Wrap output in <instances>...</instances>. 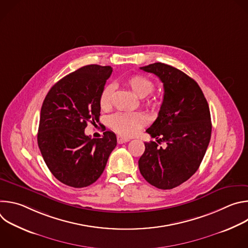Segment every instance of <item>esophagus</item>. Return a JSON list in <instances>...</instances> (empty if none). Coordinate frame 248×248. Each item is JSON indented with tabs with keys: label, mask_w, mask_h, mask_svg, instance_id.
<instances>
[{
	"label": "esophagus",
	"mask_w": 248,
	"mask_h": 248,
	"mask_svg": "<svg viewBox=\"0 0 248 248\" xmlns=\"http://www.w3.org/2000/svg\"><path fill=\"white\" fill-rule=\"evenodd\" d=\"M117 141L119 144H123V143H125V142H128L129 141V138H126V137H123V136H118L117 137Z\"/></svg>",
	"instance_id": "esophagus-1"
}]
</instances>
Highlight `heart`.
I'll return each mask as SVG.
<instances>
[{
	"label": "heart",
	"instance_id": "b5f03b06",
	"mask_svg": "<svg viewBox=\"0 0 248 248\" xmlns=\"http://www.w3.org/2000/svg\"><path fill=\"white\" fill-rule=\"evenodd\" d=\"M126 85L131 91L139 98L148 96L155 88V83L148 78L134 75L129 77L125 80ZM115 85L113 83L106 84L99 96V105L102 110H108L111 108L113 95L115 92ZM152 109H157L160 106V102L156 99L151 100L147 104ZM110 127L123 136H132L136 134L146 124L145 117L140 113H117L109 118Z\"/></svg>",
	"mask_w": 248,
	"mask_h": 248
}]
</instances>
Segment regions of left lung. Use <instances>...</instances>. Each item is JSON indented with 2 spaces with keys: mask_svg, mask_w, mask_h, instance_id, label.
Listing matches in <instances>:
<instances>
[{
  "mask_svg": "<svg viewBox=\"0 0 248 248\" xmlns=\"http://www.w3.org/2000/svg\"><path fill=\"white\" fill-rule=\"evenodd\" d=\"M140 69L160 78L164 99L158 118L146 130L157 142L144 143L139 170L155 187L171 189L194 174L203 160L212 131L209 106L197 82L182 70L162 62ZM162 142L165 148L158 146Z\"/></svg>",
  "mask_w": 248,
  "mask_h": 248,
  "instance_id": "1",
  "label": "left lung"
}]
</instances>
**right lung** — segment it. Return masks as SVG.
Listing matches in <instances>:
<instances>
[{"label":"right lung","mask_w":248,"mask_h":248,"mask_svg":"<svg viewBox=\"0 0 248 248\" xmlns=\"http://www.w3.org/2000/svg\"><path fill=\"white\" fill-rule=\"evenodd\" d=\"M109 65L88 64L59 80L43 102L37 134L42 157L55 178L76 188L95 183L105 170L117 137L85 135L88 123L99 121V96L111 77Z\"/></svg>","instance_id":"1"}]
</instances>
